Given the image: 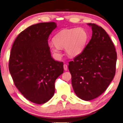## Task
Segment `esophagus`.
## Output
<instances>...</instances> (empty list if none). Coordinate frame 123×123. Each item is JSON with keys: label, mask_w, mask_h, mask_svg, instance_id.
Returning a JSON list of instances; mask_svg holds the SVG:
<instances>
[{"label": "esophagus", "mask_w": 123, "mask_h": 123, "mask_svg": "<svg viewBox=\"0 0 123 123\" xmlns=\"http://www.w3.org/2000/svg\"><path fill=\"white\" fill-rule=\"evenodd\" d=\"M63 68H64V70H65V71H67V69H68L67 66L65 65H65H63Z\"/></svg>", "instance_id": "1"}]
</instances>
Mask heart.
I'll return each mask as SVG.
<instances>
[{
	"instance_id": "obj_1",
	"label": "heart",
	"mask_w": 123,
	"mask_h": 123,
	"mask_svg": "<svg viewBox=\"0 0 123 123\" xmlns=\"http://www.w3.org/2000/svg\"><path fill=\"white\" fill-rule=\"evenodd\" d=\"M88 38L87 32L82 28L65 30L58 33L54 37V43H50L49 45L57 57L61 56L60 50L64 48L68 55L75 57L83 52Z\"/></svg>"
}]
</instances>
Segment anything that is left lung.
Returning a JSON list of instances; mask_svg holds the SVG:
<instances>
[{"mask_svg":"<svg viewBox=\"0 0 123 123\" xmlns=\"http://www.w3.org/2000/svg\"><path fill=\"white\" fill-rule=\"evenodd\" d=\"M87 25L92 31L91 40L68 65L74 92L84 101L105 92L115 75L117 58L114 44L104 29L94 23Z\"/></svg>","mask_w":123,"mask_h":123,"instance_id":"obj_1","label":"left lung"}]
</instances>
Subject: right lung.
Wrapping results in <instances>:
<instances>
[{
  "instance_id": "right-lung-1",
  "label": "right lung",
  "mask_w": 123,
  "mask_h": 123,
  "mask_svg": "<svg viewBox=\"0 0 123 123\" xmlns=\"http://www.w3.org/2000/svg\"><path fill=\"white\" fill-rule=\"evenodd\" d=\"M55 22L39 23L23 31L11 48L9 69L13 83L25 98L37 104L50 100L55 81L63 73V63L51 57L48 38Z\"/></svg>"
}]
</instances>
